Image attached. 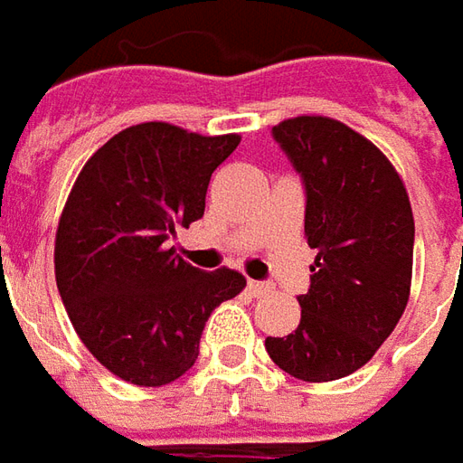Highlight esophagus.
Instances as JSON below:
<instances>
[{"label": "esophagus", "mask_w": 463, "mask_h": 463, "mask_svg": "<svg viewBox=\"0 0 463 463\" xmlns=\"http://www.w3.org/2000/svg\"><path fill=\"white\" fill-rule=\"evenodd\" d=\"M247 289L251 297H267L269 291H271V284H264V281H254V279H249Z\"/></svg>", "instance_id": "esophagus-1"}]
</instances>
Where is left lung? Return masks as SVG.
<instances>
[{
	"label": "left lung",
	"instance_id": "8db88e82",
	"mask_svg": "<svg viewBox=\"0 0 463 463\" xmlns=\"http://www.w3.org/2000/svg\"><path fill=\"white\" fill-rule=\"evenodd\" d=\"M271 132L307 186L304 237L317 259L299 326L264 346L301 382H334L362 369L404 314L414 214L394 164L352 127L304 114Z\"/></svg>",
	"mask_w": 463,
	"mask_h": 463
}]
</instances>
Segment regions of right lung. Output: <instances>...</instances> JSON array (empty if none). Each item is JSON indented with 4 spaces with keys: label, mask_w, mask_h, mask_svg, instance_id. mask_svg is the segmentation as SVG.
Returning <instances> with one entry per match:
<instances>
[{
    "label": "right lung",
    "mask_w": 463,
    "mask_h": 463,
    "mask_svg": "<svg viewBox=\"0 0 463 463\" xmlns=\"http://www.w3.org/2000/svg\"><path fill=\"white\" fill-rule=\"evenodd\" d=\"M239 134L144 121L81 166L61 209L54 277L71 326L121 382L164 386L194 366L209 314L247 287L232 269L199 271L166 239L202 219L216 166Z\"/></svg>",
    "instance_id": "add662e5"
}]
</instances>
